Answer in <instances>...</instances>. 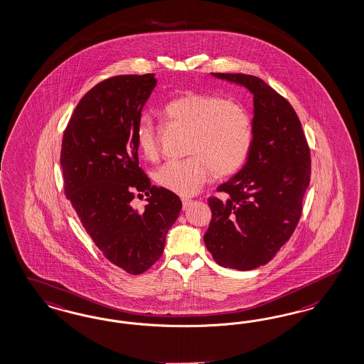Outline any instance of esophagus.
I'll use <instances>...</instances> for the list:
<instances>
[{
  "instance_id": "obj_1",
  "label": "esophagus",
  "mask_w": 364,
  "mask_h": 364,
  "mask_svg": "<svg viewBox=\"0 0 364 364\" xmlns=\"http://www.w3.org/2000/svg\"><path fill=\"white\" fill-rule=\"evenodd\" d=\"M191 204H192L191 199H187V198L183 199V208H184V210H187Z\"/></svg>"
}]
</instances>
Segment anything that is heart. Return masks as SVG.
I'll use <instances>...</instances> for the list:
<instances>
[{
	"label": "heart",
	"instance_id": "obj_1",
	"mask_svg": "<svg viewBox=\"0 0 364 364\" xmlns=\"http://www.w3.org/2000/svg\"><path fill=\"white\" fill-rule=\"evenodd\" d=\"M163 115L166 124L187 129L186 153L189 156L164 164L154 172V181L161 188L191 196L208 181L213 172L218 177L234 175L247 161L254 125L247 109L237 102L188 91L168 100ZM136 141L146 160L159 159V129L146 114L138 119Z\"/></svg>",
	"mask_w": 364,
	"mask_h": 364
}]
</instances>
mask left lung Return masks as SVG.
<instances>
[{"mask_svg":"<svg viewBox=\"0 0 364 364\" xmlns=\"http://www.w3.org/2000/svg\"><path fill=\"white\" fill-rule=\"evenodd\" d=\"M254 95V142L246 165L218 187L204 242L216 264L237 270L266 264L299 225L311 181V149L288 100L257 76L222 74Z\"/></svg>","mask_w":364,"mask_h":364,"instance_id":"8db88e82","label":"left lung"}]
</instances>
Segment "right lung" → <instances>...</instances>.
<instances>
[{"instance_id": "obj_1", "label": "right lung", "mask_w": 364, "mask_h": 364, "mask_svg": "<svg viewBox=\"0 0 364 364\" xmlns=\"http://www.w3.org/2000/svg\"><path fill=\"white\" fill-rule=\"evenodd\" d=\"M156 83L145 74L94 86L76 105L60 153L65 198L86 232L112 264L134 276L160 259L183 207L176 193L151 186L138 165L136 125ZM139 191L149 196L142 212L131 207Z\"/></svg>"}]
</instances>
